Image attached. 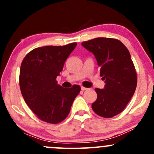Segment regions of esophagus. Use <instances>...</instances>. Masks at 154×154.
<instances>
[{"label":"esophagus","instance_id":"obj_1","mask_svg":"<svg viewBox=\"0 0 154 154\" xmlns=\"http://www.w3.org/2000/svg\"><path fill=\"white\" fill-rule=\"evenodd\" d=\"M88 88H85V87H83V86L81 87V90H82V91H86V90H88Z\"/></svg>","mask_w":154,"mask_h":154}]
</instances>
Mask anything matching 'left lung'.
I'll list each match as a JSON object with an SVG mask.
<instances>
[{"instance_id":"obj_1","label":"left lung","mask_w":154,"mask_h":154,"mask_svg":"<svg viewBox=\"0 0 154 154\" xmlns=\"http://www.w3.org/2000/svg\"><path fill=\"white\" fill-rule=\"evenodd\" d=\"M82 45L94 56L105 80L104 88H95L97 97L91 104L93 111L101 117H113L125 109L137 86L130 52L122 42L111 38H96Z\"/></svg>"}]
</instances>
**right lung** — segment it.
<instances>
[{"label":"right lung","instance_id":"right-lung-1","mask_svg":"<svg viewBox=\"0 0 154 154\" xmlns=\"http://www.w3.org/2000/svg\"><path fill=\"white\" fill-rule=\"evenodd\" d=\"M77 46H45L33 49L23 60L20 69L21 94L30 109L42 121L57 124L69 114L80 86L63 88L56 80L65 62Z\"/></svg>","mask_w":154,"mask_h":154}]
</instances>
